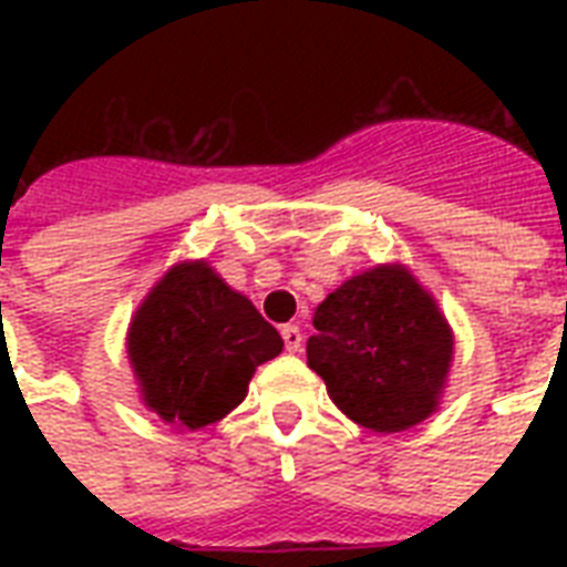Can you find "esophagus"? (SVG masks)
<instances>
[{
    "label": "esophagus",
    "instance_id": "obj_1",
    "mask_svg": "<svg viewBox=\"0 0 567 567\" xmlns=\"http://www.w3.org/2000/svg\"><path fill=\"white\" fill-rule=\"evenodd\" d=\"M282 341H285V350H288V353H300L302 329L297 327V323H288V327H282Z\"/></svg>",
    "mask_w": 567,
    "mask_h": 567
}]
</instances>
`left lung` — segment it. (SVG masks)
Here are the masks:
<instances>
[{
    "label": "left lung",
    "mask_w": 567,
    "mask_h": 567,
    "mask_svg": "<svg viewBox=\"0 0 567 567\" xmlns=\"http://www.w3.org/2000/svg\"><path fill=\"white\" fill-rule=\"evenodd\" d=\"M309 368L332 403L373 432H403L430 417L453 359V332L405 267H373L315 311Z\"/></svg>",
    "instance_id": "left-lung-1"
}]
</instances>
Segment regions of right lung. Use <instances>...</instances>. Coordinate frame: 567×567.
<instances>
[{
	"mask_svg": "<svg viewBox=\"0 0 567 567\" xmlns=\"http://www.w3.org/2000/svg\"><path fill=\"white\" fill-rule=\"evenodd\" d=\"M279 353V332L205 261L173 267L128 329V362L144 403L185 430L229 414L258 364Z\"/></svg>",
	"mask_w": 567,
	"mask_h": 567,
	"instance_id": "obj_1",
	"label": "right lung"
}]
</instances>
